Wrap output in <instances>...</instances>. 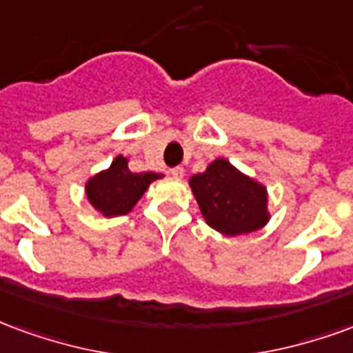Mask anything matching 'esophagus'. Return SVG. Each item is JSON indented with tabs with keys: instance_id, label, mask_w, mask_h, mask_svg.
Masks as SVG:
<instances>
[{
	"instance_id": "obj_1",
	"label": "esophagus",
	"mask_w": 353,
	"mask_h": 353,
	"mask_svg": "<svg viewBox=\"0 0 353 353\" xmlns=\"http://www.w3.org/2000/svg\"><path fill=\"white\" fill-rule=\"evenodd\" d=\"M171 174H173L174 179H182L184 176V169L182 167H174V169H171Z\"/></svg>"
}]
</instances>
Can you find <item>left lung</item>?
<instances>
[{"instance_id": "left-lung-1", "label": "left lung", "mask_w": 353, "mask_h": 353, "mask_svg": "<svg viewBox=\"0 0 353 353\" xmlns=\"http://www.w3.org/2000/svg\"><path fill=\"white\" fill-rule=\"evenodd\" d=\"M188 184L205 222L222 235H248L271 220L265 184L239 171L230 159L216 158Z\"/></svg>"}]
</instances>
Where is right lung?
<instances>
[{"label":"right lung","mask_w":353,"mask_h":353,"mask_svg":"<svg viewBox=\"0 0 353 353\" xmlns=\"http://www.w3.org/2000/svg\"><path fill=\"white\" fill-rule=\"evenodd\" d=\"M130 159L118 154L107 169L90 176L84 194L95 212L105 218L123 216L133 210L154 180L163 179L161 173H133Z\"/></svg>","instance_id":"1"}]
</instances>
